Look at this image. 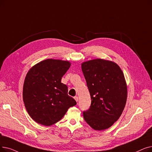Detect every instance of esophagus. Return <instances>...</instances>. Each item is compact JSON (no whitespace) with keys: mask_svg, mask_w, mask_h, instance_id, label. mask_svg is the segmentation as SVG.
I'll use <instances>...</instances> for the list:
<instances>
[{"mask_svg":"<svg viewBox=\"0 0 152 152\" xmlns=\"http://www.w3.org/2000/svg\"><path fill=\"white\" fill-rule=\"evenodd\" d=\"M74 98H75V101H76V102L78 101V97H77V96H75Z\"/></svg>","mask_w":152,"mask_h":152,"instance_id":"34e87169","label":"esophagus"}]
</instances>
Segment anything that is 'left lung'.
I'll use <instances>...</instances> for the list:
<instances>
[{
    "instance_id": "left-lung-1",
    "label": "left lung",
    "mask_w": 152,
    "mask_h": 152,
    "mask_svg": "<svg viewBox=\"0 0 152 152\" xmlns=\"http://www.w3.org/2000/svg\"><path fill=\"white\" fill-rule=\"evenodd\" d=\"M81 69L91 99L83 117L93 129H107L118 119L126 104L127 87L123 72L115 62L101 58L83 62Z\"/></svg>"
}]
</instances>
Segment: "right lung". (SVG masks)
<instances>
[{
  "label": "right lung",
  "instance_id": "1",
  "mask_svg": "<svg viewBox=\"0 0 152 152\" xmlns=\"http://www.w3.org/2000/svg\"><path fill=\"white\" fill-rule=\"evenodd\" d=\"M71 66L69 61L47 59L35 64L25 76L23 100L33 120L45 126L60 121L76 101L68 94L61 77Z\"/></svg>",
  "mask_w": 152,
  "mask_h": 152
}]
</instances>
